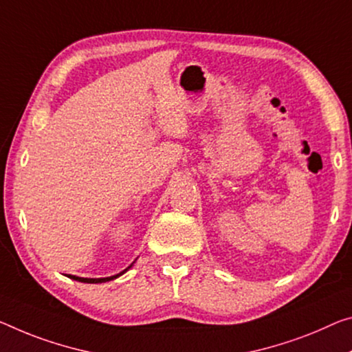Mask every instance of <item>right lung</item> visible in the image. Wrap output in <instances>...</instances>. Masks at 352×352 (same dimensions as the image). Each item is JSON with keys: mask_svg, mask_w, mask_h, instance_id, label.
<instances>
[{"mask_svg": "<svg viewBox=\"0 0 352 352\" xmlns=\"http://www.w3.org/2000/svg\"><path fill=\"white\" fill-rule=\"evenodd\" d=\"M132 266H133V263H132L131 266H129L127 269H124L122 272L116 274V275H111V277H105V278H83V277H77V275H67V277L72 278V280H77V282H82V283H105V282H110V280L118 278V277H120V275H122L124 272H127V270L131 269Z\"/></svg>", "mask_w": 352, "mask_h": 352, "instance_id": "add662e5", "label": "right lung"}]
</instances>
